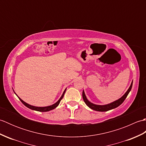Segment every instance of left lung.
<instances>
[{
    "instance_id": "1",
    "label": "left lung",
    "mask_w": 146,
    "mask_h": 146,
    "mask_svg": "<svg viewBox=\"0 0 146 146\" xmlns=\"http://www.w3.org/2000/svg\"><path fill=\"white\" fill-rule=\"evenodd\" d=\"M132 83H133V80L131 83V86H130V87L127 90V91L125 92V94L119 99H118V100L111 102V103H110V104H106V105H96V104H93V103H92V102H90L87 99V98H86L84 90H83V93H82L83 99V100H84L86 105L92 110L98 111H106L108 110L113 109V108L119 107V105L122 104L123 102V101L125 100V99L127 97V95L129 94V92L131 90Z\"/></svg>"
}]
</instances>
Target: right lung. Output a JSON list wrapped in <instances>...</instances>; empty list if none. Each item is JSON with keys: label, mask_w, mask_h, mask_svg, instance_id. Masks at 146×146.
<instances>
[{"label": "right lung", "mask_w": 146, "mask_h": 146, "mask_svg": "<svg viewBox=\"0 0 146 146\" xmlns=\"http://www.w3.org/2000/svg\"><path fill=\"white\" fill-rule=\"evenodd\" d=\"M66 88L64 90V92H63V94H62V95H61V97H60V98L59 99V100H58L56 102L55 104H52V105H49V106H47V107H35V106H33V105H29V104H27L26 102L23 101V100H22L21 98H20L19 97H18V96L17 95V94H15V92H14V93H15V94L17 96V97H18L19 99V100L21 101L22 103H23V104L24 105H25L26 107H27V108H30V109L33 110H36V111H49V110H51L54 109L55 108H56V107L58 106V105L60 104V101L61 100V99L63 98V96H64V93H65V92H66Z\"/></svg>", "instance_id": "obj_1"}]
</instances>
